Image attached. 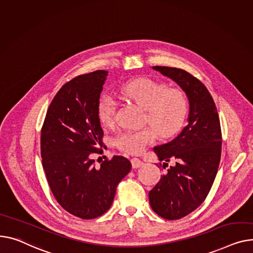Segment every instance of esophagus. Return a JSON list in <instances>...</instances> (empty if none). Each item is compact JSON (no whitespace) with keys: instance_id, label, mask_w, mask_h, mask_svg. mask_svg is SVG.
I'll list each match as a JSON object with an SVG mask.
<instances>
[{"instance_id":"34e87169","label":"esophagus","mask_w":253,"mask_h":253,"mask_svg":"<svg viewBox=\"0 0 253 253\" xmlns=\"http://www.w3.org/2000/svg\"><path fill=\"white\" fill-rule=\"evenodd\" d=\"M131 165H132L133 169H137V168L143 166V163H142L140 160H138V159H136V158H134V159L131 160Z\"/></svg>"}]
</instances>
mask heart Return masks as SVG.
Listing matches in <instances>:
<instances>
[{"mask_svg": "<svg viewBox=\"0 0 253 253\" xmlns=\"http://www.w3.org/2000/svg\"><path fill=\"white\" fill-rule=\"evenodd\" d=\"M120 95L144 109L143 124L149 127L121 132L116 137L118 148L138 155L159 137L170 138L181 129L188 114V100L185 93L150 78H139L124 83ZM97 117L104 126L114 124L117 102L111 94H103L97 102Z\"/></svg>", "mask_w": 253, "mask_h": 253, "instance_id": "obj_1", "label": "heart"}]
</instances>
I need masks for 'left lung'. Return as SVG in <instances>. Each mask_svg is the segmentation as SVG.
Listing matches in <instances>:
<instances>
[{
  "label": "left lung",
  "instance_id": "1",
  "mask_svg": "<svg viewBox=\"0 0 253 253\" xmlns=\"http://www.w3.org/2000/svg\"><path fill=\"white\" fill-rule=\"evenodd\" d=\"M153 68L176 81L189 99L188 124L171 142L155 147L163 165L175 162L149 191L153 211L166 220H179L206 200L217 173L222 131L213 99L205 84L189 72L173 67ZM162 167V164L159 163Z\"/></svg>",
  "mask_w": 253,
  "mask_h": 253
}]
</instances>
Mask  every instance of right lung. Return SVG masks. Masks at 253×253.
I'll return each instance as SVG.
<instances>
[{"label":"right lung","instance_id":"add662e5","mask_svg":"<svg viewBox=\"0 0 253 253\" xmlns=\"http://www.w3.org/2000/svg\"><path fill=\"white\" fill-rule=\"evenodd\" d=\"M108 72L97 70L65 83L50 103L42 127L41 155L48 186L58 204L83 220L104 214L119 182L130 172L128 159L115 156L96 167L104 131L97 102Z\"/></svg>","mask_w":253,"mask_h":253}]
</instances>
